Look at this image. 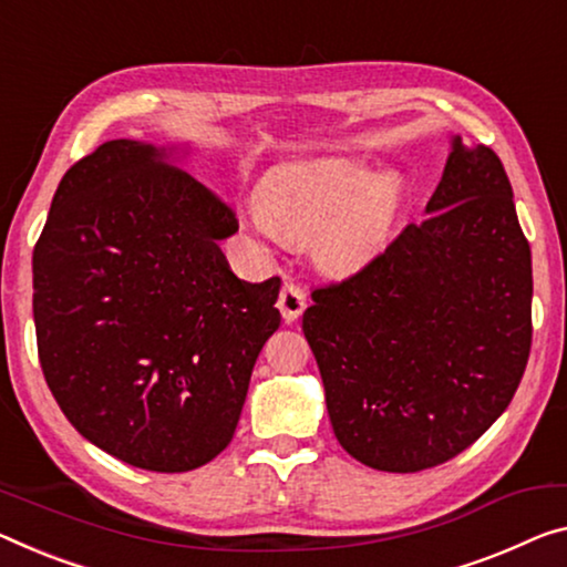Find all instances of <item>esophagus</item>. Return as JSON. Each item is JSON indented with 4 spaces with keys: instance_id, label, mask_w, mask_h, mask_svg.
<instances>
[{
    "instance_id": "34e87169",
    "label": "esophagus",
    "mask_w": 567,
    "mask_h": 567,
    "mask_svg": "<svg viewBox=\"0 0 567 567\" xmlns=\"http://www.w3.org/2000/svg\"><path fill=\"white\" fill-rule=\"evenodd\" d=\"M303 309H307V293H303L299 284L286 281L281 293H278V311H281L286 324H291V321L299 319Z\"/></svg>"
}]
</instances>
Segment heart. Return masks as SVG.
<instances>
[{
    "label": "heart",
    "instance_id": "heart-1",
    "mask_svg": "<svg viewBox=\"0 0 567 567\" xmlns=\"http://www.w3.org/2000/svg\"><path fill=\"white\" fill-rule=\"evenodd\" d=\"M405 205L398 172L372 174L354 159H324L274 174L260 187L254 228L271 240H309L324 274L350 276L390 246Z\"/></svg>",
    "mask_w": 567,
    "mask_h": 567
}]
</instances>
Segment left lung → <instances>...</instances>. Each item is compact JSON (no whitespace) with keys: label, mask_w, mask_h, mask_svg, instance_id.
<instances>
[{"label":"left lung","mask_w":567,"mask_h":567,"mask_svg":"<svg viewBox=\"0 0 567 567\" xmlns=\"http://www.w3.org/2000/svg\"><path fill=\"white\" fill-rule=\"evenodd\" d=\"M425 215L303 311L337 441L378 472L472 446L507 411L533 344V256L499 156L451 136Z\"/></svg>","instance_id":"left-lung-1"}]
</instances>
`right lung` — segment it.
<instances>
[{
	"label": "right lung",
	"instance_id": "add662e5",
	"mask_svg": "<svg viewBox=\"0 0 567 567\" xmlns=\"http://www.w3.org/2000/svg\"><path fill=\"white\" fill-rule=\"evenodd\" d=\"M189 146L113 138L60 179L32 254L50 393L106 454L162 474L228 446L281 278L240 281L223 199L177 167Z\"/></svg>",
	"mask_w": 567,
	"mask_h": 567
}]
</instances>
